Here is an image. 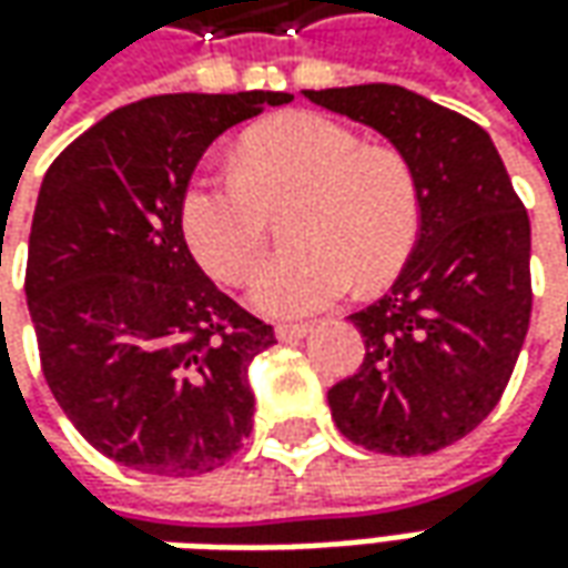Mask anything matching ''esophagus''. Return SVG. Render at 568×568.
<instances>
[{
	"mask_svg": "<svg viewBox=\"0 0 568 568\" xmlns=\"http://www.w3.org/2000/svg\"><path fill=\"white\" fill-rule=\"evenodd\" d=\"M307 333H311V323H283V326H276L280 343H295V339H304Z\"/></svg>",
	"mask_w": 568,
	"mask_h": 568,
	"instance_id": "esophagus-1",
	"label": "esophagus"
}]
</instances>
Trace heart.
Returning a JSON list of instances; mask_svg holds the SVG:
<instances>
[{
  "instance_id": "b5f03b06",
  "label": "heart",
  "mask_w": 568,
  "mask_h": 568,
  "mask_svg": "<svg viewBox=\"0 0 568 568\" xmlns=\"http://www.w3.org/2000/svg\"><path fill=\"white\" fill-rule=\"evenodd\" d=\"M285 216L295 245L254 283L266 317H307L352 283L377 288L408 261L420 225L415 169L393 150L367 148L343 122L295 112L247 131L229 175H204L182 197L187 247L206 273L245 285L264 264L270 216Z\"/></svg>"
}]
</instances>
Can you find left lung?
Masks as SVG:
<instances>
[{"instance_id": "8db88e82", "label": "left lung", "mask_w": 568, "mask_h": 568, "mask_svg": "<svg viewBox=\"0 0 568 568\" xmlns=\"http://www.w3.org/2000/svg\"><path fill=\"white\" fill-rule=\"evenodd\" d=\"M377 128L415 169L418 242L381 302L352 314L364 362L329 389L352 443L427 456L497 408L531 321V223L490 134L396 84L304 90Z\"/></svg>"}]
</instances>
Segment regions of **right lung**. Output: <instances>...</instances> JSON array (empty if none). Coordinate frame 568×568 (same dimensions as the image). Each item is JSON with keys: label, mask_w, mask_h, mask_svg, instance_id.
Here are the masks:
<instances>
[{"label": "right lung", "mask_w": 568, "mask_h": 568, "mask_svg": "<svg viewBox=\"0 0 568 568\" xmlns=\"http://www.w3.org/2000/svg\"><path fill=\"white\" fill-rule=\"evenodd\" d=\"M292 93H163L109 112L43 175L28 311L40 367L78 434L119 465L187 478L251 434L247 364L273 326L191 257L182 197L204 150Z\"/></svg>", "instance_id": "obj_1"}]
</instances>
